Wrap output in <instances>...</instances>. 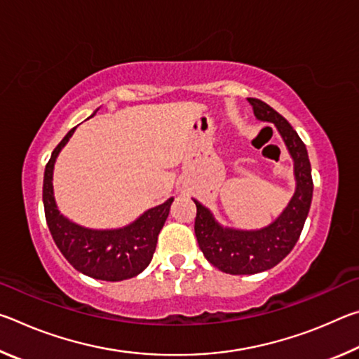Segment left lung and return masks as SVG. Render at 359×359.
Here are the masks:
<instances>
[{"label": "left lung", "instance_id": "obj_1", "mask_svg": "<svg viewBox=\"0 0 359 359\" xmlns=\"http://www.w3.org/2000/svg\"><path fill=\"white\" fill-rule=\"evenodd\" d=\"M255 117L276 125L290 156L293 158L296 188L290 203L274 222L259 229L228 228L196 199L194 234L204 257L226 274H258L274 267L293 250L312 203L313 182L307 149L297 133L280 114L261 100L248 98Z\"/></svg>", "mask_w": 359, "mask_h": 359}]
</instances>
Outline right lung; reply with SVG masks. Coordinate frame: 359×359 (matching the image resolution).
<instances>
[{"mask_svg": "<svg viewBox=\"0 0 359 359\" xmlns=\"http://www.w3.org/2000/svg\"><path fill=\"white\" fill-rule=\"evenodd\" d=\"M74 131L76 128H72L63 137L52 151L46 166L42 201L47 226L63 257L82 274L106 282H120L136 277L150 264L158 234L169 215L174 198L145 210L141 217L123 228L92 229L71 222L57 208L52 180L57 156Z\"/></svg>", "mask_w": 359, "mask_h": 359, "instance_id": "right-lung-1", "label": "right lung"}]
</instances>
